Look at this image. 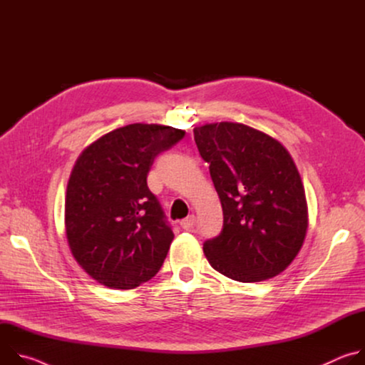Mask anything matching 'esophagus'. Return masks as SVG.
Wrapping results in <instances>:
<instances>
[{"instance_id": "34e87169", "label": "esophagus", "mask_w": 365, "mask_h": 365, "mask_svg": "<svg viewBox=\"0 0 365 365\" xmlns=\"http://www.w3.org/2000/svg\"><path fill=\"white\" fill-rule=\"evenodd\" d=\"M195 224H196V217L195 215H189V217H186L185 220L180 221V227L183 230H190Z\"/></svg>"}]
</instances>
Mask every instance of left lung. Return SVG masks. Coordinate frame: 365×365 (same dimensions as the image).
<instances>
[{
	"mask_svg": "<svg viewBox=\"0 0 365 365\" xmlns=\"http://www.w3.org/2000/svg\"><path fill=\"white\" fill-rule=\"evenodd\" d=\"M195 143L220 196L224 228L203 244L210 264L241 282H263L284 272L307 230V202L286 147L240 123L193 128Z\"/></svg>",
	"mask_w": 365,
	"mask_h": 365,
	"instance_id": "1",
	"label": "left lung"
}]
</instances>
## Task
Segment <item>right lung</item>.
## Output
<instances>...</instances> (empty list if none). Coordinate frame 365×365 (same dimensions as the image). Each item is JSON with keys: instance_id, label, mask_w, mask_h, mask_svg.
Listing matches in <instances>:
<instances>
[{"instance_id": "add662e5", "label": "right lung", "mask_w": 365, "mask_h": 365, "mask_svg": "<svg viewBox=\"0 0 365 365\" xmlns=\"http://www.w3.org/2000/svg\"><path fill=\"white\" fill-rule=\"evenodd\" d=\"M183 135L169 125L135 123L79 154L66 187V238L78 264L98 283L128 290L160 270L175 235L147 173L155 155Z\"/></svg>"}]
</instances>
